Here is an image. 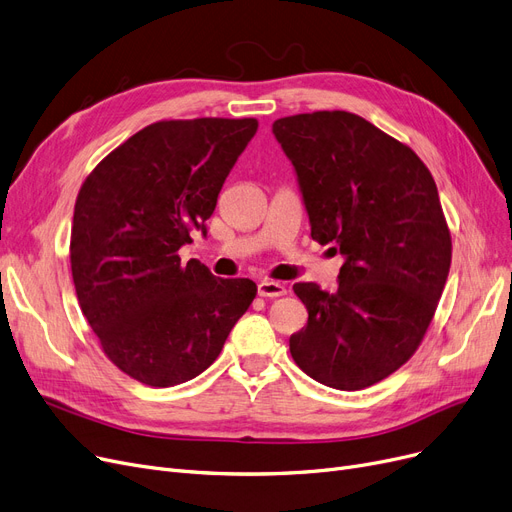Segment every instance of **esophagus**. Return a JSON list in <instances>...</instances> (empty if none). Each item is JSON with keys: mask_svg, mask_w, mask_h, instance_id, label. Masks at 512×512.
<instances>
[{"mask_svg": "<svg viewBox=\"0 0 512 512\" xmlns=\"http://www.w3.org/2000/svg\"><path fill=\"white\" fill-rule=\"evenodd\" d=\"M257 293L259 297H282L286 295V286L274 280H261L257 286Z\"/></svg>", "mask_w": 512, "mask_h": 512, "instance_id": "obj_1", "label": "esophagus"}]
</instances>
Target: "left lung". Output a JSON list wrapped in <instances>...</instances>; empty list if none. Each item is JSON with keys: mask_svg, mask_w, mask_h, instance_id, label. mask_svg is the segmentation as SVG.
I'll return each mask as SVG.
<instances>
[{"mask_svg": "<svg viewBox=\"0 0 512 512\" xmlns=\"http://www.w3.org/2000/svg\"><path fill=\"white\" fill-rule=\"evenodd\" d=\"M293 161L311 238L345 255L339 291L293 284L307 326L288 339L311 379L358 391L402 368L427 335L452 263V236L427 165L345 110L274 121Z\"/></svg>", "mask_w": 512, "mask_h": 512, "instance_id": "left-lung-1", "label": "left lung"}]
</instances>
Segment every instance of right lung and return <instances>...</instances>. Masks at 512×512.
<instances>
[{
    "label": "right lung",
    "mask_w": 512,
    "mask_h": 512,
    "mask_svg": "<svg viewBox=\"0 0 512 512\" xmlns=\"http://www.w3.org/2000/svg\"><path fill=\"white\" fill-rule=\"evenodd\" d=\"M257 119L150 123L94 167L75 201L71 272L79 307L106 358L150 387L207 370L249 309L257 284L182 265L192 232L207 234L217 194Z\"/></svg>",
    "instance_id": "1"
}]
</instances>
